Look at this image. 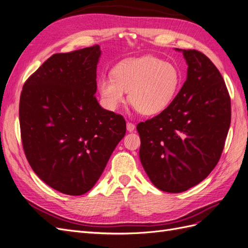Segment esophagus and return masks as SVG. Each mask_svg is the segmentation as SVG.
I'll list each match as a JSON object with an SVG mask.
<instances>
[{
  "instance_id": "esophagus-1",
  "label": "esophagus",
  "mask_w": 248,
  "mask_h": 248,
  "mask_svg": "<svg viewBox=\"0 0 248 248\" xmlns=\"http://www.w3.org/2000/svg\"><path fill=\"white\" fill-rule=\"evenodd\" d=\"M126 127H127V130H128L129 132H132L134 130V128H136V125L131 123V122H127Z\"/></svg>"
}]
</instances>
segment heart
Here are the masks:
<instances>
[{
	"label": "heart",
	"instance_id": "b5f03b06",
	"mask_svg": "<svg viewBox=\"0 0 248 248\" xmlns=\"http://www.w3.org/2000/svg\"><path fill=\"white\" fill-rule=\"evenodd\" d=\"M180 84L177 67L161 59L147 56L120 63L111 76H103L97 89L103 106L115 110L126 100L145 116L158 115L174 100Z\"/></svg>",
	"mask_w": 248,
	"mask_h": 248
}]
</instances>
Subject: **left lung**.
<instances>
[{"mask_svg":"<svg viewBox=\"0 0 248 248\" xmlns=\"http://www.w3.org/2000/svg\"><path fill=\"white\" fill-rule=\"evenodd\" d=\"M187 78L170 106L138 124L140 159L151 182L170 193L202 182L218 162L231 124V98L219 70L196 49H179Z\"/></svg>","mask_w":248,"mask_h":248,"instance_id":"obj_1","label":"left lung"}]
</instances>
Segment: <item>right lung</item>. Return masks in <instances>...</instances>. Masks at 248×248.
<instances>
[{"label": "right lung", "instance_id": "right-lung-1", "mask_svg": "<svg viewBox=\"0 0 248 248\" xmlns=\"http://www.w3.org/2000/svg\"><path fill=\"white\" fill-rule=\"evenodd\" d=\"M99 46L48 58L20 94L22 147L44 183L69 196L88 192L126 133L123 116L97 101Z\"/></svg>", "mask_w": 248, "mask_h": 248}]
</instances>
